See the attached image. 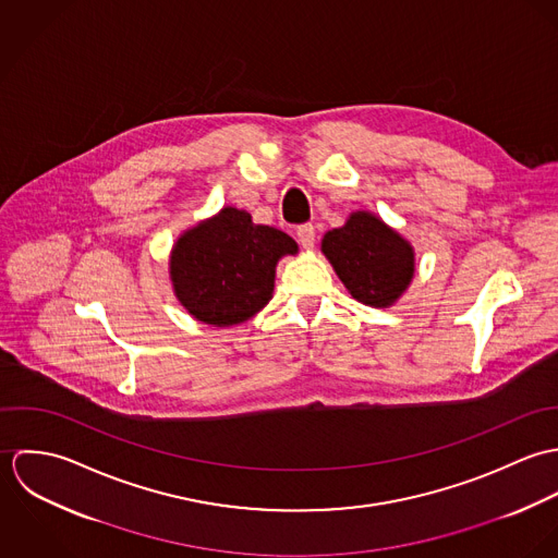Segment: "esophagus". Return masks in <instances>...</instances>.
Listing matches in <instances>:
<instances>
[{
    "instance_id": "34e87169",
    "label": "esophagus",
    "mask_w": 558,
    "mask_h": 558,
    "mask_svg": "<svg viewBox=\"0 0 558 558\" xmlns=\"http://www.w3.org/2000/svg\"><path fill=\"white\" fill-rule=\"evenodd\" d=\"M296 236H299V242L303 244V248H312V246H314V242H316V228H314L312 223L299 226Z\"/></svg>"
}]
</instances>
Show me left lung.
<instances>
[{"label":"left lung","instance_id":"left-lung-1","mask_svg":"<svg viewBox=\"0 0 558 558\" xmlns=\"http://www.w3.org/2000/svg\"><path fill=\"white\" fill-rule=\"evenodd\" d=\"M322 253L352 299L369 307H391L414 277L412 244L365 210L326 232Z\"/></svg>","mask_w":558,"mask_h":558}]
</instances>
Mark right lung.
I'll use <instances>...</instances> for the list:
<instances>
[{
    "instance_id": "right-lung-1",
    "label": "right lung",
    "mask_w": 558,
    "mask_h": 558,
    "mask_svg": "<svg viewBox=\"0 0 558 558\" xmlns=\"http://www.w3.org/2000/svg\"><path fill=\"white\" fill-rule=\"evenodd\" d=\"M299 244L251 215L226 206L175 240L169 277L180 305L199 322L232 326L253 318L275 290V268Z\"/></svg>"
}]
</instances>
